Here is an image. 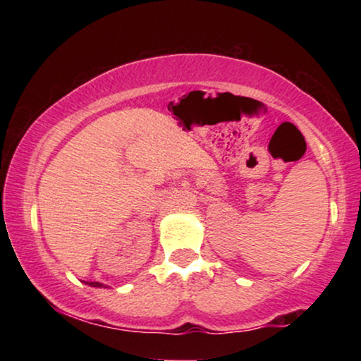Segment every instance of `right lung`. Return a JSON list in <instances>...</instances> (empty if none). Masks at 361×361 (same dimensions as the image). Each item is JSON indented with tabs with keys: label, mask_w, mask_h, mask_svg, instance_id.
<instances>
[{
	"label": "right lung",
	"mask_w": 361,
	"mask_h": 361,
	"mask_svg": "<svg viewBox=\"0 0 361 361\" xmlns=\"http://www.w3.org/2000/svg\"><path fill=\"white\" fill-rule=\"evenodd\" d=\"M87 284L93 286V288H103V284H100V283H87Z\"/></svg>",
	"instance_id": "1"
}]
</instances>
